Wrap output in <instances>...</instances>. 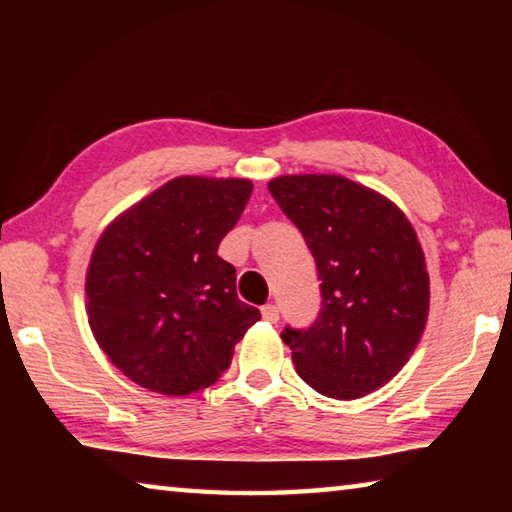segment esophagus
<instances>
[{
  "label": "esophagus",
  "mask_w": 512,
  "mask_h": 512,
  "mask_svg": "<svg viewBox=\"0 0 512 512\" xmlns=\"http://www.w3.org/2000/svg\"><path fill=\"white\" fill-rule=\"evenodd\" d=\"M262 318L266 320V323H277V320H280V311H277L275 305H264L262 307Z\"/></svg>",
  "instance_id": "obj_1"
}]
</instances>
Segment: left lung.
<instances>
[{
    "label": "left lung",
    "mask_w": 512,
    "mask_h": 512,
    "mask_svg": "<svg viewBox=\"0 0 512 512\" xmlns=\"http://www.w3.org/2000/svg\"><path fill=\"white\" fill-rule=\"evenodd\" d=\"M318 268L323 309L309 329H284L302 381L357 400L391 381L420 343L429 273L411 221L393 201L336 173L268 183Z\"/></svg>",
    "instance_id": "8db88e82"
}]
</instances>
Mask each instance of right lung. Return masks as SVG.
I'll return each mask as SVG.
<instances>
[{
	"label": "right lung",
	"mask_w": 512,
	"mask_h": 512,
	"mask_svg": "<svg viewBox=\"0 0 512 512\" xmlns=\"http://www.w3.org/2000/svg\"><path fill=\"white\" fill-rule=\"evenodd\" d=\"M250 194L248 178L178 176L101 232L85 275L88 323L135 384L171 397L203 391L259 320L219 257Z\"/></svg>",
	"instance_id": "1"
}]
</instances>
